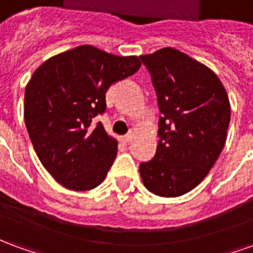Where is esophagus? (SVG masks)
Returning <instances> with one entry per match:
<instances>
[{
  "label": "esophagus",
  "mask_w": 253,
  "mask_h": 253,
  "mask_svg": "<svg viewBox=\"0 0 253 253\" xmlns=\"http://www.w3.org/2000/svg\"><path fill=\"white\" fill-rule=\"evenodd\" d=\"M132 137H134V134H132V132H128V134H126V135L123 137V141H125V142H130L132 139Z\"/></svg>",
  "instance_id": "1"
}]
</instances>
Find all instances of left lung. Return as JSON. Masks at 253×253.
Here are the masks:
<instances>
[{
	"instance_id": "8db88e82",
	"label": "left lung",
	"mask_w": 253,
	"mask_h": 253,
	"mask_svg": "<svg viewBox=\"0 0 253 253\" xmlns=\"http://www.w3.org/2000/svg\"><path fill=\"white\" fill-rule=\"evenodd\" d=\"M157 93L159 143L154 157L141 163L145 187L175 198L195 188L222 152L230 104L217 74L172 47L141 55Z\"/></svg>"
}]
</instances>
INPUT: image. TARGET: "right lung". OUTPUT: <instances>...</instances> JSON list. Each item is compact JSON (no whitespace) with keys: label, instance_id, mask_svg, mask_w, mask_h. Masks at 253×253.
Returning <instances> with one entry per match:
<instances>
[{"label":"right lung","instance_id":"1","mask_svg":"<svg viewBox=\"0 0 253 253\" xmlns=\"http://www.w3.org/2000/svg\"><path fill=\"white\" fill-rule=\"evenodd\" d=\"M141 67L138 57H118L78 46L47 59L32 74L24 96L25 126L38 157L55 180L73 191L101 184L118 142L94 116L107 108L114 83Z\"/></svg>","mask_w":253,"mask_h":253}]
</instances>
